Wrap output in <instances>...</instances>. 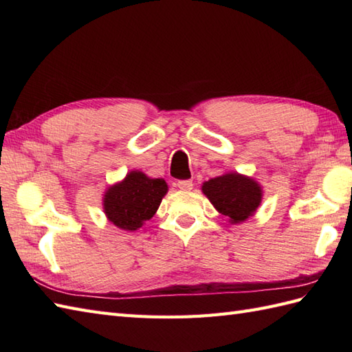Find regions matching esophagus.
Segmentation results:
<instances>
[{
	"instance_id": "esophagus-1",
	"label": "esophagus",
	"mask_w": 352,
	"mask_h": 352,
	"mask_svg": "<svg viewBox=\"0 0 352 352\" xmlns=\"http://www.w3.org/2000/svg\"><path fill=\"white\" fill-rule=\"evenodd\" d=\"M177 188L180 189V190L189 192V190H192V188H193V183H192L190 180H180V182L177 183Z\"/></svg>"
}]
</instances>
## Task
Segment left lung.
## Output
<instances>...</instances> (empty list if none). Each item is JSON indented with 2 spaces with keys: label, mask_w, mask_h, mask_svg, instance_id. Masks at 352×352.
I'll list each match as a JSON object with an SVG mask.
<instances>
[{
  "label": "left lung",
  "mask_w": 352,
  "mask_h": 352,
  "mask_svg": "<svg viewBox=\"0 0 352 352\" xmlns=\"http://www.w3.org/2000/svg\"><path fill=\"white\" fill-rule=\"evenodd\" d=\"M203 193L231 223L243 222L256 213L263 197V190L254 178L237 172H227L204 182Z\"/></svg>",
  "instance_id": "8db88e82"
}]
</instances>
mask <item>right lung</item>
I'll list each match as a JSON object with an SVG mask.
<instances>
[{"label": "right lung", "instance_id": "1", "mask_svg": "<svg viewBox=\"0 0 352 352\" xmlns=\"http://www.w3.org/2000/svg\"><path fill=\"white\" fill-rule=\"evenodd\" d=\"M166 192L163 178H149L144 172L131 170L104 193V213L118 228L136 231L153 218Z\"/></svg>", "mask_w": 352, "mask_h": 352}]
</instances>
